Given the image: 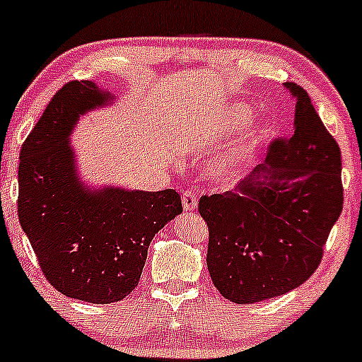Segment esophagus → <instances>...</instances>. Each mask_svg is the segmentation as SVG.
Masks as SVG:
<instances>
[{"label":"esophagus","mask_w":362,"mask_h":362,"mask_svg":"<svg viewBox=\"0 0 362 362\" xmlns=\"http://www.w3.org/2000/svg\"><path fill=\"white\" fill-rule=\"evenodd\" d=\"M181 200H182V209H185V211H193V209L197 207V195L195 192H192V189H185L181 195Z\"/></svg>","instance_id":"34e87169"}]
</instances>
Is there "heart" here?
<instances>
[{
    "label": "heart",
    "mask_w": 362,
    "mask_h": 362,
    "mask_svg": "<svg viewBox=\"0 0 362 362\" xmlns=\"http://www.w3.org/2000/svg\"><path fill=\"white\" fill-rule=\"evenodd\" d=\"M250 117V108L245 105H231L221 110L207 126H204L202 136L207 141H219L228 134L235 133ZM264 139V124L248 122L243 127L242 134L228 145L226 148L217 151L209 164V176L216 181H228L238 176L245 165L254 158Z\"/></svg>",
    "instance_id": "b5f03b06"
}]
</instances>
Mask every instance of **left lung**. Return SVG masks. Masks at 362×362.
Wrapping results in <instances>:
<instances>
[{"label": "left lung", "mask_w": 362, "mask_h": 362, "mask_svg": "<svg viewBox=\"0 0 362 362\" xmlns=\"http://www.w3.org/2000/svg\"><path fill=\"white\" fill-rule=\"evenodd\" d=\"M286 88L297 98L293 134L274 138L266 162L235 188L198 202L212 283L235 304L279 297L307 281L344 207L338 143L305 89Z\"/></svg>", "instance_id": "1"}]
</instances>
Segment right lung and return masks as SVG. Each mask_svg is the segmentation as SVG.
Instances as JSON below:
<instances>
[{"instance_id": "obj_1", "label": "right lung", "mask_w": 362, "mask_h": 362, "mask_svg": "<svg viewBox=\"0 0 362 362\" xmlns=\"http://www.w3.org/2000/svg\"><path fill=\"white\" fill-rule=\"evenodd\" d=\"M110 96L71 81L49 100L21 148L17 212L53 288L112 304L138 286L155 233L182 212L176 189L91 193L74 176L69 134L81 114Z\"/></svg>"}]
</instances>
